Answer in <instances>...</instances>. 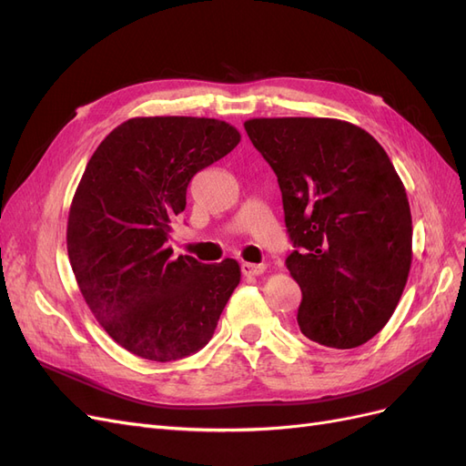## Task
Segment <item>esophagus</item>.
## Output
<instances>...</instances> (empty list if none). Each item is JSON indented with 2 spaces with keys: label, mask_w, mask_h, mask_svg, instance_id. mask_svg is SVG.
<instances>
[{
  "label": "esophagus",
  "mask_w": 466,
  "mask_h": 466,
  "mask_svg": "<svg viewBox=\"0 0 466 466\" xmlns=\"http://www.w3.org/2000/svg\"><path fill=\"white\" fill-rule=\"evenodd\" d=\"M241 270L245 276H260L266 272V264H250V262H243Z\"/></svg>",
  "instance_id": "1"
}]
</instances>
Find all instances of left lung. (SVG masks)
I'll return each mask as SVG.
<instances>
[{"label": "left lung", "instance_id": "1", "mask_svg": "<svg viewBox=\"0 0 466 466\" xmlns=\"http://www.w3.org/2000/svg\"><path fill=\"white\" fill-rule=\"evenodd\" d=\"M245 130L278 177L301 332L338 350L371 340L412 264L410 206L389 155L336 118H250Z\"/></svg>", "mask_w": 466, "mask_h": 466}]
</instances>
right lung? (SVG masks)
Segmentation results:
<instances>
[{"mask_svg":"<svg viewBox=\"0 0 466 466\" xmlns=\"http://www.w3.org/2000/svg\"><path fill=\"white\" fill-rule=\"evenodd\" d=\"M241 142L235 126L198 116H137L96 147L67 218V257L106 334L151 361L204 348L241 281L233 258L202 264L165 248L190 178Z\"/></svg>","mask_w":466,"mask_h":466,"instance_id":"add662e5","label":"right lung"}]
</instances>
